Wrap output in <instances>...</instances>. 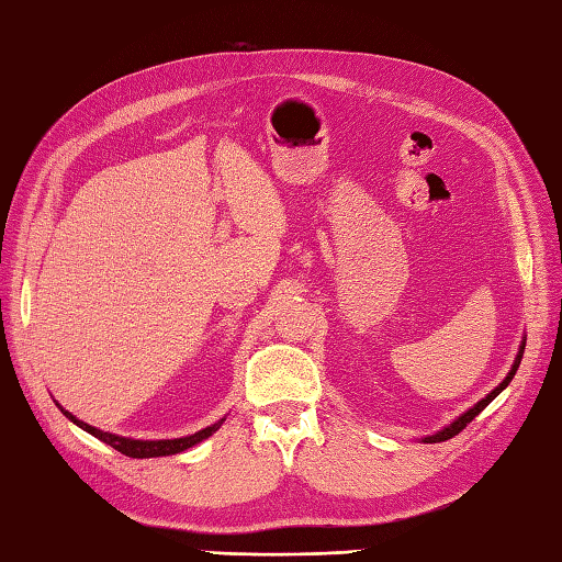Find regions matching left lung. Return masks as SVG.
I'll return each instance as SVG.
<instances>
[{
    "label": "left lung",
    "instance_id": "8db88e82",
    "mask_svg": "<svg viewBox=\"0 0 562 562\" xmlns=\"http://www.w3.org/2000/svg\"><path fill=\"white\" fill-rule=\"evenodd\" d=\"M524 347H526V339L521 341V347H519V353H517V359H514V363H512V371L507 373V378H505V381H502L497 387H495V391H492L490 395H485L483 400H480V403L477 405H473L471 409H468V412H463V415L461 417H458V419H453L451 422V425L449 427H443L441 431H437V434H431V437H427L425 439V443H437V441H446V439H451V437H456V434L458 431H463L468 425H471V422L480 415V412H483L490 403H492V400H495L502 391H505V387L512 383V378H514V373H517V369H519V363H521V357H524Z\"/></svg>",
    "mask_w": 562,
    "mask_h": 562
}]
</instances>
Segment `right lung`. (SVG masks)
Wrapping results in <instances>:
<instances>
[{"instance_id":"add662e5","label":"right lung","mask_w":562,"mask_h":562,"mask_svg":"<svg viewBox=\"0 0 562 562\" xmlns=\"http://www.w3.org/2000/svg\"><path fill=\"white\" fill-rule=\"evenodd\" d=\"M57 407H60V405H57ZM60 409H63V407H60ZM63 415H65L67 419H70V422H75L77 427H82L85 431H89L91 437H97L99 441H104V443L113 446V449L121 451V453H125V456H131V458H157V456L181 453V451L191 449V446H196L199 441L209 439L211 434L221 429V425H223V419H221V422H215V425H211V427H205V429H201V431H196V434H191V437H181V439H159V441H143V439L119 437V434H111V431H101V429H97V427L87 425V422L77 419V417L72 415V412H67V409H63Z\"/></svg>"}]
</instances>
